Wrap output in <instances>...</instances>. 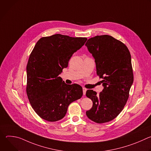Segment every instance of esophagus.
<instances>
[{
    "label": "esophagus",
    "instance_id": "obj_1",
    "mask_svg": "<svg viewBox=\"0 0 151 151\" xmlns=\"http://www.w3.org/2000/svg\"><path fill=\"white\" fill-rule=\"evenodd\" d=\"M87 89H86L85 88H82V91H83V95H85V94H86V91H87Z\"/></svg>",
    "mask_w": 151,
    "mask_h": 151
}]
</instances>
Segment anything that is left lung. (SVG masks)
I'll list each match as a JSON object with an SVG mask.
<instances>
[{"label": "left lung", "instance_id": "left-lung-1", "mask_svg": "<svg viewBox=\"0 0 151 151\" xmlns=\"http://www.w3.org/2000/svg\"><path fill=\"white\" fill-rule=\"evenodd\" d=\"M85 45L95 60L103 87L99 95L92 90L86 92L93 101L86 115L97 123L109 122L120 114L129 97L134 79L131 55L122 42L107 35L89 39Z\"/></svg>", "mask_w": 151, "mask_h": 151}]
</instances>
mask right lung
Instances as JSON below:
<instances>
[{
  "label": "right lung",
  "mask_w": 151,
  "mask_h": 151,
  "mask_svg": "<svg viewBox=\"0 0 151 151\" xmlns=\"http://www.w3.org/2000/svg\"><path fill=\"white\" fill-rule=\"evenodd\" d=\"M87 40L55 34L37 42L27 65L26 91L32 108L41 118L50 122L61 119L69 105L82 96L79 85H68L59 75Z\"/></svg>",
  "instance_id": "right-lung-1"
}]
</instances>
